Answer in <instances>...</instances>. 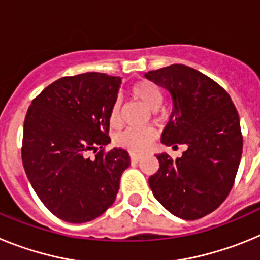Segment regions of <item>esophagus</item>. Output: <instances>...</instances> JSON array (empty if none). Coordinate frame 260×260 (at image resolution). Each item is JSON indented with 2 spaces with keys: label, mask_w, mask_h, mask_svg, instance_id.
<instances>
[{
  "label": "esophagus",
  "mask_w": 260,
  "mask_h": 260,
  "mask_svg": "<svg viewBox=\"0 0 260 260\" xmlns=\"http://www.w3.org/2000/svg\"><path fill=\"white\" fill-rule=\"evenodd\" d=\"M142 160L141 156H137V155H132L130 156V161L133 162V164H137V162H139Z\"/></svg>",
  "instance_id": "1"
}]
</instances>
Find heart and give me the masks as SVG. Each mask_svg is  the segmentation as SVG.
<instances>
[{
    "mask_svg": "<svg viewBox=\"0 0 260 260\" xmlns=\"http://www.w3.org/2000/svg\"><path fill=\"white\" fill-rule=\"evenodd\" d=\"M128 93L138 100L139 103L147 107L148 109H157L158 105L162 102V93L157 86L150 80L142 79L128 87ZM109 123L110 126L117 127L121 119V107L119 103H113L109 109ZM156 139V132L152 128H143V130H135L128 128L121 134H118L114 139L116 144L130 153L139 155L148 150L153 141Z\"/></svg>",
    "mask_w": 260,
    "mask_h": 260,
    "instance_id": "1",
    "label": "heart"
}]
</instances>
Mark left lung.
<instances>
[{
  "instance_id": "8db88e82",
  "label": "left lung",
  "mask_w": 260,
  "mask_h": 260,
  "mask_svg": "<svg viewBox=\"0 0 260 260\" xmlns=\"http://www.w3.org/2000/svg\"><path fill=\"white\" fill-rule=\"evenodd\" d=\"M144 75L173 99L161 142L187 147L181 157L156 155L160 167L148 180L153 197L181 219H201L233 187L243 146L238 112L220 84L189 66L176 63Z\"/></svg>"
}]
</instances>
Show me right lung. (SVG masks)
<instances>
[{
    "label": "right lung",
    "mask_w": 260,
    "mask_h": 260,
    "mask_svg": "<svg viewBox=\"0 0 260 260\" xmlns=\"http://www.w3.org/2000/svg\"><path fill=\"white\" fill-rule=\"evenodd\" d=\"M119 83V77L103 73L59 78L27 110L23 167L39 199L63 221H91L116 201L130 165L126 150L105 151Z\"/></svg>",
    "instance_id": "obj_1"
}]
</instances>
